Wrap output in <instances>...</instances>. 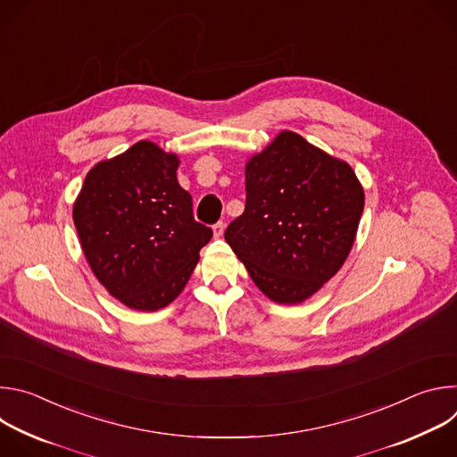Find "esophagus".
<instances>
[{"instance_id":"34e87169","label":"esophagus","mask_w":457,"mask_h":457,"mask_svg":"<svg viewBox=\"0 0 457 457\" xmlns=\"http://www.w3.org/2000/svg\"><path fill=\"white\" fill-rule=\"evenodd\" d=\"M224 222H217L215 226H213V235H215V238H220L222 235H224Z\"/></svg>"}]
</instances>
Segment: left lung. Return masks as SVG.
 Wrapping results in <instances>:
<instances>
[{"label": "left lung", "mask_w": 457, "mask_h": 457, "mask_svg": "<svg viewBox=\"0 0 457 457\" xmlns=\"http://www.w3.org/2000/svg\"><path fill=\"white\" fill-rule=\"evenodd\" d=\"M365 195L353 168L295 132L245 164V210L224 238L277 303H302L349 256Z\"/></svg>", "instance_id": "left-lung-1"}]
</instances>
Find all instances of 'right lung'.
<instances>
[{
  "instance_id": "add662e5",
  "label": "right lung",
  "mask_w": 457,
  "mask_h": 457,
  "mask_svg": "<svg viewBox=\"0 0 457 457\" xmlns=\"http://www.w3.org/2000/svg\"><path fill=\"white\" fill-rule=\"evenodd\" d=\"M179 157L139 141L97 162L74 203V224L96 278L124 305L157 311L187 284L213 231L193 219Z\"/></svg>"
}]
</instances>
